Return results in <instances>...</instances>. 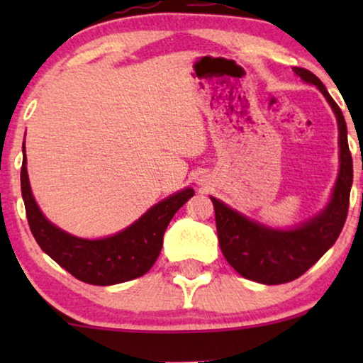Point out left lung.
Returning <instances> with one entry per match:
<instances>
[{
    "mask_svg": "<svg viewBox=\"0 0 363 363\" xmlns=\"http://www.w3.org/2000/svg\"><path fill=\"white\" fill-rule=\"evenodd\" d=\"M292 71L302 81L312 84L324 94L337 117L340 168L330 201L311 220L301 223L299 226L281 230L251 220L218 198L210 196L215 206L218 241L226 261L246 279L269 286L297 279L314 266L329 247L334 246L349 211L350 188L354 180L347 125L340 107L327 92L320 79L311 71L302 67H294Z\"/></svg>",
    "mask_w": 363,
    "mask_h": 363,
    "instance_id": "8db88e82",
    "label": "left lung"
}]
</instances>
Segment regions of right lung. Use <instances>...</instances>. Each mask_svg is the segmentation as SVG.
Segmentation results:
<instances>
[{
	"label": "right lung",
	"instance_id": "right-lung-1",
	"mask_svg": "<svg viewBox=\"0 0 363 363\" xmlns=\"http://www.w3.org/2000/svg\"><path fill=\"white\" fill-rule=\"evenodd\" d=\"M21 195L29 228L41 250L79 281L94 286H112L150 271L162 251L168 223L195 191L193 188H185L173 193L153 205L125 230L99 240L74 236L52 225L43 215L29 185L26 153L21 167Z\"/></svg>",
	"mask_w": 363,
	"mask_h": 363
}]
</instances>
